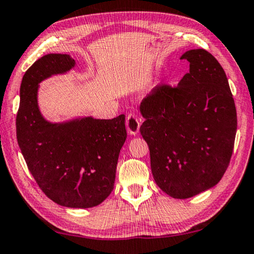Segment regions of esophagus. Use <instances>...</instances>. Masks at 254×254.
<instances>
[{"label":"esophagus","instance_id":"obj_1","mask_svg":"<svg viewBox=\"0 0 254 254\" xmlns=\"http://www.w3.org/2000/svg\"><path fill=\"white\" fill-rule=\"evenodd\" d=\"M140 119L133 113H128L127 115V132L132 135H135L140 128Z\"/></svg>","mask_w":254,"mask_h":254}]
</instances>
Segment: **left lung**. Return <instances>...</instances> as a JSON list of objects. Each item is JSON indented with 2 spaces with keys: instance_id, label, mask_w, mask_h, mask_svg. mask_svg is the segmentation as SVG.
Wrapping results in <instances>:
<instances>
[{
  "instance_id": "left-lung-1",
  "label": "left lung",
  "mask_w": 254,
  "mask_h": 254,
  "mask_svg": "<svg viewBox=\"0 0 254 254\" xmlns=\"http://www.w3.org/2000/svg\"><path fill=\"white\" fill-rule=\"evenodd\" d=\"M181 60L190 71L178 87L158 84L141 103L140 127L155 182L168 195L188 199L210 189L226 172L237 116L226 73L202 48Z\"/></svg>"
}]
</instances>
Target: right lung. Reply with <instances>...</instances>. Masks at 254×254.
Wrapping results in <instances>:
<instances>
[{
  "label": "right lung",
  "instance_id": "add662e5",
  "mask_svg": "<svg viewBox=\"0 0 254 254\" xmlns=\"http://www.w3.org/2000/svg\"><path fill=\"white\" fill-rule=\"evenodd\" d=\"M75 65L67 54H47L26 71L20 87L17 139L28 170L45 194L69 208L102 203L114 189L116 165L126 142V116L82 118L51 123L40 114L38 83Z\"/></svg>",
  "mask_w": 254,
  "mask_h": 254
}]
</instances>
